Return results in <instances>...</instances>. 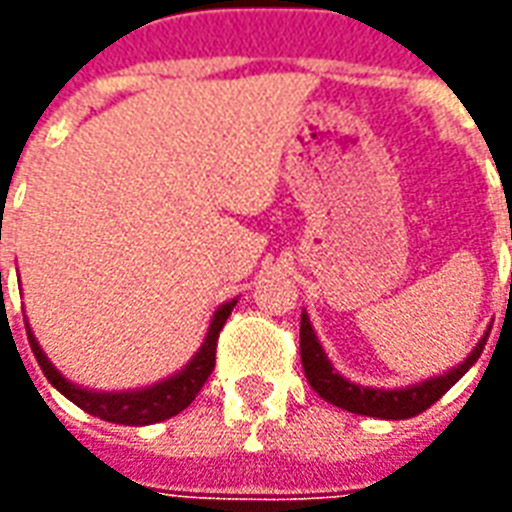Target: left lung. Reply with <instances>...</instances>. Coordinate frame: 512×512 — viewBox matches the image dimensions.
I'll list each match as a JSON object with an SVG mask.
<instances>
[{
	"label": "left lung",
	"instance_id": "1",
	"mask_svg": "<svg viewBox=\"0 0 512 512\" xmlns=\"http://www.w3.org/2000/svg\"><path fill=\"white\" fill-rule=\"evenodd\" d=\"M485 343H488V332L483 334L480 343L474 345L472 354L466 356L458 367H452L450 373H444V376L428 378V381L406 386V389H373V386L351 384L348 378H343L334 370L332 362H329V356L323 354L321 343H318V337L312 332V323L310 318H307V312L301 315V365H304V376H307L312 389H315L326 403L345 408V411H351V414H362V417L408 419L422 414V411L433 406L450 386H455L461 381L463 373L480 359Z\"/></svg>",
	"mask_w": 512,
	"mask_h": 512
}]
</instances>
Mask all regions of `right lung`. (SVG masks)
Instances as JSON below:
<instances>
[{
    "label": "right lung",
    "mask_w": 512,
    "mask_h": 512,
    "mask_svg": "<svg viewBox=\"0 0 512 512\" xmlns=\"http://www.w3.org/2000/svg\"><path fill=\"white\" fill-rule=\"evenodd\" d=\"M233 307L235 301H227L213 312L211 326H208V334L202 340L200 351L194 354V359L180 373L164 378V381H158L153 386H145V389H134V392H95V389L76 386L51 365L49 356L43 354V348H40L35 334L29 329V323L27 337L43 376L49 378V384L54 389H60L71 403L84 408L87 414L106 419V422H115V425H153V422H164V419L180 414L197 397L202 384L208 381V376L213 373V365H216V340H219V332L230 318Z\"/></svg>",
    "instance_id": "obj_1"
}]
</instances>
